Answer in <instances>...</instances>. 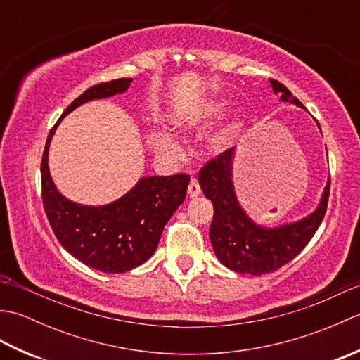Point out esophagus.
I'll use <instances>...</instances> for the list:
<instances>
[{"label": "esophagus", "instance_id": "34e87169", "mask_svg": "<svg viewBox=\"0 0 360 360\" xmlns=\"http://www.w3.org/2000/svg\"><path fill=\"white\" fill-rule=\"evenodd\" d=\"M200 193H201L200 182H198V179L192 178V181H190V184H188V188H187V195L190 198H196Z\"/></svg>", "mask_w": 360, "mask_h": 360}]
</instances>
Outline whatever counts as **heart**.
<instances>
[{"instance_id": "heart-1", "label": "heart", "mask_w": 360, "mask_h": 360, "mask_svg": "<svg viewBox=\"0 0 360 360\" xmlns=\"http://www.w3.org/2000/svg\"><path fill=\"white\" fill-rule=\"evenodd\" d=\"M223 106H224V102L221 101V98H213V101L201 105L196 111L173 114L170 122L173 128L181 129V131H187V129L209 125L210 122H213L217 117L221 116V112H223ZM236 131H238V125H236V122L227 120L224 125H221L217 131L212 134L210 147L217 151L227 148L229 145L235 141ZM150 142H151L153 150H155L158 155L165 156V158L174 156L179 150L178 142H176L173 137L170 134H167L165 131L151 133Z\"/></svg>"}]
</instances>
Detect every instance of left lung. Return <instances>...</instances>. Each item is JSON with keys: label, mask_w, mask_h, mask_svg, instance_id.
Listing matches in <instances>:
<instances>
[{"label": "left lung", "mask_w": 360, "mask_h": 360, "mask_svg": "<svg viewBox=\"0 0 360 360\" xmlns=\"http://www.w3.org/2000/svg\"><path fill=\"white\" fill-rule=\"evenodd\" d=\"M271 86L283 102L307 110L280 82L271 80ZM233 158L235 148L226 150L217 159L209 160L198 178L205 198L213 204L209 232L212 246L219 262L229 269L250 275L269 274L300 254L317 232L330 198V179L316 210L308 217L278 227H264L252 221L238 202L232 179Z\"/></svg>", "instance_id": "left-lung-1"}]
</instances>
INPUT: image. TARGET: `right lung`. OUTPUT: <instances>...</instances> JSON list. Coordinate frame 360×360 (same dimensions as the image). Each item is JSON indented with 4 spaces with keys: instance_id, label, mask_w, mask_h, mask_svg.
I'll return each instance as SVG.
<instances>
[{
    "instance_id": "add662e5",
    "label": "right lung",
    "mask_w": 360,
    "mask_h": 360,
    "mask_svg": "<svg viewBox=\"0 0 360 360\" xmlns=\"http://www.w3.org/2000/svg\"><path fill=\"white\" fill-rule=\"evenodd\" d=\"M133 79H117L88 88L63 111L46 141L41 159L43 207L60 244L93 269L122 274L143 264L155 254L168 219L184 202L187 174L145 176L119 200L105 205H85L68 200L53 184L48 158L60 122L80 105L122 94Z\"/></svg>"
}]
</instances>
